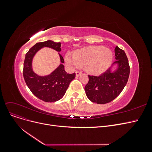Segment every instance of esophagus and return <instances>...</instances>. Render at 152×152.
Returning a JSON list of instances; mask_svg holds the SVG:
<instances>
[{
  "label": "esophagus",
  "mask_w": 152,
  "mask_h": 152,
  "mask_svg": "<svg viewBox=\"0 0 152 152\" xmlns=\"http://www.w3.org/2000/svg\"><path fill=\"white\" fill-rule=\"evenodd\" d=\"M76 73V77H79L81 74H82V72H79V71H77L75 72Z\"/></svg>",
  "instance_id": "1"
}]
</instances>
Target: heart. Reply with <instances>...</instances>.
<instances>
[{
  "label": "heart",
  "instance_id": "heart-1",
  "mask_svg": "<svg viewBox=\"0 0 152 152\" xmlns=\"http://www.w3.org/2000/svg\"><path fill=\"white\" fill-rule=\"evenodd\" d=\"M113 59L111 50L104 46H89L78 50L75 54L67 53L65 61L72 68L86 66L91 74H100L109 68Z\"/></svg>",
  "mask_w": 152,
  "mask_h": 152
}]
</instances>
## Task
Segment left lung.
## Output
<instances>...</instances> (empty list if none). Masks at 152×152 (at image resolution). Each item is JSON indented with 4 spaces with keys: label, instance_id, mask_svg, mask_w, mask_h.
<instances>
[{
    "label": "left lung",
    "instance_id": "left-lung-1",
    "mask_svg": "<svg viewBox=\"0 0 152 152\" xmlns=\"http://www.w3.org/2000/svg\"><path fill=\"white\" fill-rule=\"evenodd\" d=\"M115 56L116 61L107 72L99 76L89 75V82L84 89L87 97L92 102L105 104L112 102L127 84L130 73L127 57L124 50L118 46L115 48ZM115 64L117 69L114 67Z\"/></svg>",
    "mask_w": 152,
    "mask_h": 152
}]
</instances>
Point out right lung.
I'll return each instance as SVG.
<instances>
[{
  "label": "right lung",
  "mask_w": 152,
  "mask_h": 152,
  "mask_svg": "<svg viewBox=\"0 0 152 152\" xmlns=\"http://www.w3.org/2000/svg\"><path fill=\"white\" fill-rule=\"evenodd\" d=\"M49 48L58 52L61 51V43L48 40L38 42L30 49L25 55L23 64V77L27 86L36 97L45 102H55L65 95L70 82L75 79V73H68L63 65L64 59L59 54L61 64L49 75L40 76L32 68V61L35 54L43 48Z\"/></svg>",
  "instance_id": "obj_1"
}]
</instances>
